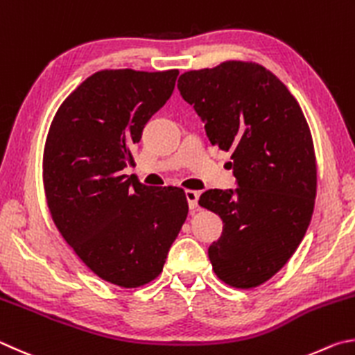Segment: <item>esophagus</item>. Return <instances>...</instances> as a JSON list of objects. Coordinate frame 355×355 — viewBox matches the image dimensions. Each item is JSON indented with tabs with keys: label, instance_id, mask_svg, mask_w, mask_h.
Segmentation results:
<instances>
[{
	"label": "esophagus",
	"instance_id": "esophagus-1",
	"mask_svg": "<svg viewBox=\"0 0 355 355\" xmlns=\"http://www.w3.org/2000/svg\"><path fill=\"white\" fill-rule=\"evenodd\" d=\"M185 198L189 201V207L191 210H195L198 207V200H200V193L195 190H185Z\"/></svg>",
	"mask_w": 355,
	"mask_h": 355
}]
</instances>
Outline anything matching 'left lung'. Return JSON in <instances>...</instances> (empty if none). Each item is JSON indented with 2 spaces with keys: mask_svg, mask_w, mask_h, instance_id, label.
I'll return each instance as SVG.
<instances>
[{
  "mask_svg": "<svg viewBox=\"0 0 355 355\" xmlns=\"http://www.w3.org/2000/svg\"><path fill=\"white\" fill-rule=\"evenodd\" d=\"M178 89L210 143L232 153L239 189L200 198L225 223L209 248L215 275L235 288L259 287L288 262L312 220L316 159L306 116L287 87L256 62L187 71Z\"/></svg>",
  "mask_w": 355,
  "mask_h": 355,
  "instance_id": "1",
  "label": "left lung"
}]
</instances>
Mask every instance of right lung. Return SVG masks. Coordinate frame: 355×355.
<instances>
[{
    "instance_id": "1",
    "label": "right lung",
    "mask_w": 355,
    "mask_h": 355,
    "mask_svg": "<svg viewBox=\"0 0 355 355\" xmlns=\"http://www.w3.org/2000/svg\"><path fill=\"white\" fill-rule=\"evenodd\" d=\"M179 71L92 74L55 112L43 151V187L55 227L103 281L137 288L157 277L187 220L179 187H148L124 168Z\"/></svg>"
}]
</instances>
